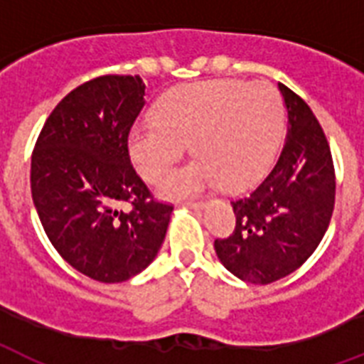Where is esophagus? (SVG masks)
<instances>
[{
    "instance_id": "obj_1",
    "label": "esophagus",
    "mask_w": 364,
    "mask_h": 364,
    "mask_svg": "<svg viewBox=\"0 0 364 364\" xmlns=\"http://www.w3.org/2000/svg\"><path fill=\"white\" fill-rule=\"evenodd\" d=\"M188 208H204V202L202 200H187V202H183Z\"/></svg>"
}]
</instances>
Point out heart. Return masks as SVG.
Returning a JSON list of instances; mask_svg holds the SVG:
<instances>
[{
	"mask_svg": "<svg viewBox=\"0 0 364 364\" xmlns=\"http://www.w3.org/2000/svg\"><path fill=\"white\" fill-rule=\"evenodd\" d=\"M282 128V98L270 82H198L164 94L154 119L134 124L128 151L141 177L159 183L191 143L197 159L160 187L168 198L191 196L219 181L240 191L270 166Z\"/></svg>",
	"mask_w": 364,
	"mask_h": 364,
	"instance_id": "heart-1",
	"label": "heart"
}]
</instances>
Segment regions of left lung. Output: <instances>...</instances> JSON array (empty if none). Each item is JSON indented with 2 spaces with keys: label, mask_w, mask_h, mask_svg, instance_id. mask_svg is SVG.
Instances as JSON below:
<instances>
[{
  "label": "left lung",
  "mask_w": 364,
  "mask_h": 364,
  "mask_svg": "<svg viewBox=\"0 0 364 364\" xmlns=\"http://www.w3.org/2000/svg\"><path fill=\"white\" fill-rule=\"evenodd\" d=\"M287 107V136L268 176L234 200L236 227L215 240L227 270L247 283L277 282L304 264L327 232L336 177L321 124L304 100L277 85Z\"/></svg>",
  "instance_id": "left-lung-1"
}]
</instances>
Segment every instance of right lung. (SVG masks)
Returning a JSON list of instances; mask_svg holds the SVG:
<instances>
[{
    "instance_id": "add662e5",
    "label": "right lung",
    "mask_w": 364,
    "mask_h": 364,
    "mask_svg": "<svg viewBox=\"0 0 364 364\" xmlns=\"http://www.w3.org/2000/svg\"><path fill=\"white\" fill-rule=\"evenodd\" d=\"M143 105L139 75L82 82L48 115L31 154L45 234L65 262L102 283L126 282L153 262L173 210L130 162L128 136Z\"/></svg>"
}]
</instances>
